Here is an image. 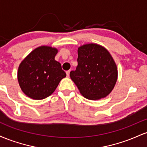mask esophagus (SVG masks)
Instances as JSON below:
<instances>
[{"label": "esophagus", "mask_w": 147, "mask_h": 147, "mask_svg": "<svg viewBox=\"0 0 147 147\" xmlns=\"http://www.w3.org/2000/svg\"><path fill=\"white\" fill-rule=\"evenodd\" d=\"M70 70H68V71H66V75L68 77L70 76Z\"/></svg>", "instance_id": "34e87169"}]
</instances>
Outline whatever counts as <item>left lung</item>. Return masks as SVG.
<instances>
[{
  "label": "left lung",
  "instance_id": "1",
  "mask_svg": "<svg viewBox=\"0 0 147 147\" xmlns=\"http://www.w3.org/2000/svg\"><path fill=\"white\" fill-rule=\"evenodd\" d=\"M77 65L70 78L86 99L97 100L111 93L117 79V68L109 52L102 45L89 43L78 48Z\"/></svg>",
  "mask_w": 147,
  "mask_h": 147
}]
</instances>
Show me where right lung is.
<instances>
[{"instance_id": "obj_1", "label": "right lung", "mask_w": 147, "mask_h": 147, "mask_svg": "<svg viewBox=\"0 0 147 147\" xmlns=\"http://www.w3.org/2000/svg\"><path fill=\"white\" fill-rule=\"evenodd\" d=\"M57 48L40 46L31 52L20 63L18 81L22 91L33 99L51 95L60 81L66 77L59 62L55 59Z\"/></svg>"}]
</instances>
